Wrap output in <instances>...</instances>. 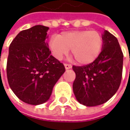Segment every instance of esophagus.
Returning a JSON list of instances; mask_svg holds the SVG:
<instances>
[{
    "mask_svg": "<svg viewBox=\"0 0 130 130\" xmlns=\"http://www.w3.org/2000/svg\"><path fill=\"white\" fill-rule=\"evenodd\" d=\"M64 67L66 69H71L72 68V65L71 64H69V63H64Z\"/></svg>",
    "mask_w": 130,
    "mask_h": 130,
    "instance_id": "obj_1",
    "label": "esophagus"
}]
</instances>
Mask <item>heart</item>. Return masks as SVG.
I'll list each match as a JSON object with an SVG mask.
<instances>
[{
	"label": "heart",
	"mask_w": 130,
	"mask_h": 130,
	"mask_svg": "<svg viewBox=\"0 0 130 130\" xmlns=\"http://www.w3.org/2000/svg\"><path fill=\"white\" fill-rule=\"evenodd\" d=\"M101 34L96 30H74L53 35L50 40V48L54 57L58 60L67 55L69 49L76 61L88 64L99 56L103 47Z\"/></svg>",
	"instance_id": "b5f03b06"
}]
</instances>
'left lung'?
Listing matches in <instances>:
<instances>
[{
	"label": "left lung",
	"instance_id": "left-lung-1",
	"mask_svg": "<svg viewBox=\"0 0 130 130\" xmlns=\"http://www.w3.org/2000/svg\"><path fill=\"white\" fill-rule=\"evenodd\" d=\"M102 51L98 58L85 66H73L76 78L73 91L78 102L95 106L108 101L117 92L122 77L123 53L118 40L104 31Z\"/></svg>",
	"mask_w": 130,
	"mask_h": 130
}]
</instances>
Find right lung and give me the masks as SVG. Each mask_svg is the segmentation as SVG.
<instances>
[{
    "mask_svg": "<svg viewBox=\"0 0 130 130\" xmlns=\"http://www.w3.org/2000/svg\"><path fill=\"white\" fill-rule=\"evenodd\" d=\"M49 27L36 25L22 30L9 46L6 73L9 86L23 102L40 105L46 102L53 88L65 72L45 40Z\"/></svg>",
    "mask_w": 130,
    "mask_h": 130,
    "instance_id": "1",
    "label": "right lung"
}]
</instances>
